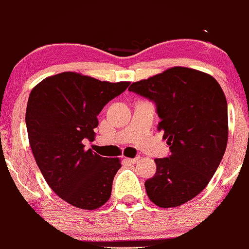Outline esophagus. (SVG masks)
I'll use <instances>...</instances> for the list:
<instances>
[{
  "label": "esophagus",
  "instance_id": "esophagus-1",
  "mask_svg": "<svg viewBox=\"0 0 249 249\" xmlns=\"http://www.w3.org/2000/svg\"><path fill=\"white\" fill-rule=\"evenodd\" d=\"M141 159V157H136V158H127V160L131 162V164H135V162H137Z\"/></svg>",
  "mask_w": 249,
  "mask_h": 249
}]
</instances>
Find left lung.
I'll use <instances>...</instances> for the list:
<instances>
[{"instance_id":"8db88e82","label":"left lung","mask_w":249,"mask_h":249,"mask_svg":"<svg viewBox=\"0 0 249 249\" xmlns=\"http://www.w3.org/2000/svg\"><path fill=\"white\" fill-rule=\"evenodd\" d=\"M156 104L171 155L155 159L157 171L145 181L149 198L161 208L181 205L207 187L225 153L228 103L213 76L173 67L129 87Z\"/></svg>"}]
</instances>
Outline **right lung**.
Segmentation results:
<instances>
[{
	"mask_svg": "<svg viewBox=\"0 0 249 249\" xmlns=\"http://www.w3.org/2000/svg\"><path fill=\"white\" fill-rule=\"evenodd\" d=\"M129 84L66 71L31 91L25 121L36 165L55 194L73 207L94 210L110 197L120 159L87 150L84 141L94 140L98 114Z\"/></svg>",
	"mask_w": 249,
	"mask_h": 249,
	"instance_id": "obj_1",
	"label": "right lung"
}]
</instances>
